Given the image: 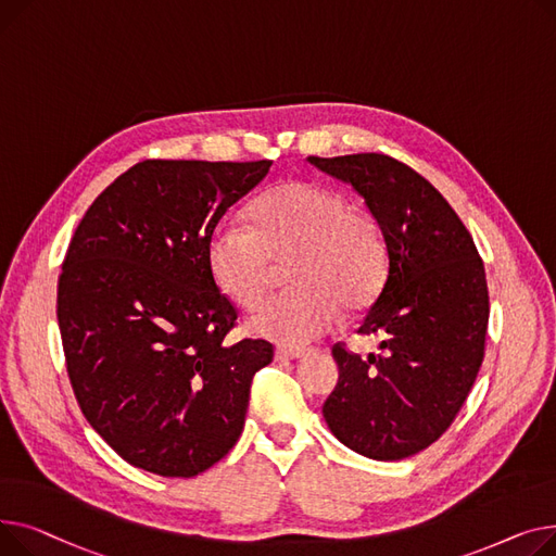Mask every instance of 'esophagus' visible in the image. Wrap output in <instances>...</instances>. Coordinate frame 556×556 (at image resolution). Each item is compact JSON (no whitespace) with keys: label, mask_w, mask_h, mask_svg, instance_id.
<instances>
[{"label":"esophagus","mask_w":556,"mask_h":556,"mask_svg":"<svg viewBox=\"0 0 556 556\" xmlns=\"http://www.w3.org/2000/svg\"><path fill=\"white\" fill-rule=\"evenodd\" d=\"M303 356H307V352L301 348H285L282 345L276 350V358H280V362H296V358H303Z\"/></svg>","instance_id":"esophagus-1"}]
</instances>
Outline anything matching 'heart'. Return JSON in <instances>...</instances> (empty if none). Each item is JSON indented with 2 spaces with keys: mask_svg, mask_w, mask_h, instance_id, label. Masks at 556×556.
Instances as JSON below:
<instances>
[{
  "mask_svg": "<svg viewBox=\"0 0 556 556\" xmlns=\"http://www.w3.org/2000/svg\"><path fill=\"white\" fill-rule=\"evenodd\" d=\"M249 226L224 219L208 238L206 265L224 296L253 309L267 296L274 260H285L291 289L260 307L249 325L282 345H307L328 332L339 301L358 307L383 278L386 249L377 222L348 208L341 192L285 181L260 194L247 211Z\"/></svg>",
  "mask_w": 556,
  "mask_h": 556,
  "instance_id": "obj_1",
  "label": "heart"
}]
</instances>
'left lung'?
Instances as JSON below:
<instances>
[{
	"mask_svg": "<svg viewBox=\"0 0 556 556\" xmlns=\"http://www.w3.org/2000/svg\"><path fill=\"white\" fill-rule=\"evenodd\" d=\"M350 184L372 213L386 276L358 334L377 354L332 348L339 381L323 404L330 431L372 460H402L433 444L478 377L489 291L471 233L442 194L406 163L377 154L307 156Z\"/></svg>",
	"mask_w": 556,
	"mask_h": 556,
	"instance_id": "obj_1",
	"label": "left lung"
}]
</instances>
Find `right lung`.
Here are the masks:
<instances>
[{"label": "right lung", "mask_w": 556, "mask_h": 556, "mask_svg": "<svg viewBox=\"0 0 556 556\" xmlns=\"http://www.w3.org/2000/svg\"><path fill=\"white\" fill-rule=\"evenodd\" d=\"M271 161L148 159L80 219L58 278V325L83 415L143 471L192 478L233 448L265 339H224L238 309L208 274L222 215Z\"/></svg>", "instance_id": "right-lung-1"}]
</instances>
